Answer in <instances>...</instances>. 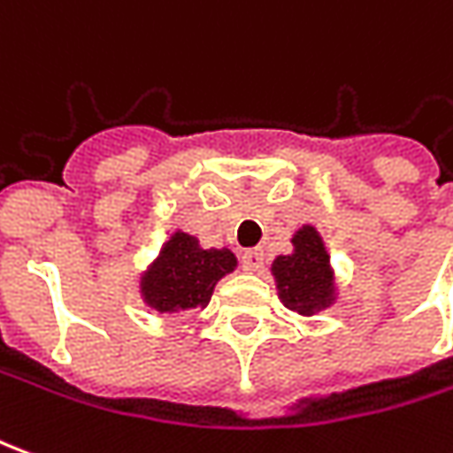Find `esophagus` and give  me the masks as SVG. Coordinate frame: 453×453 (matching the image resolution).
<instances>
[{
	"mask_svg": "<svg viewBox=\"0 0 453 453\" xmlns=\"http://www.w3.org/2000/svg\"><path fill=\"white\" fill-rule=\"evenodd\" d=\"M242 267L248 270V273H260L263 265H265V252L260 250V248H252V250L242 252Z\"/></svg>",
	"mask_w": 453,
	"mask_h": 453,
	"instance_id": "34e87169",
	"label": "esophagus"
}]
</instances>
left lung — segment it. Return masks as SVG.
Masks as SVG:
<instances>
[{
  "instance_id": "left-lung-1",
  "label": "left lung",
  "mask_w": 453,
  "mask_h": 453,
  "mask_svg": "<svg viewBox=\"0 0 453 453\" xmlns=\"http://www.w3.org/2000/svg\"><path fill=\"white\" fill-rule=\"evenodd\" d=\"M295 252L280 255L273 263L280 300L300 315H315L334 297L330 257L315 227L304 226L292 238Z\"/></svg>"
}]
</instances>
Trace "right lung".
I'll use <instances>...</instances> for the list:
<instances>
[{
	"mask_svg": "<svg viewBox=\"0 0 453 453\" xmlns=\"http://www.w3.org/2000/svg\"><path fill=\"white\" fill-rule=\"evenodd\" d=\"M230 250H203L188 233H175L163 245L158 260L141 280L143 300L161 315L205 307L211 303L215 282L235 270Z\"/></svg>",
	"mask_w": 453,
	"mask_h": 453,
	"instance_id": "obj_1",
	"label": "right lung"
}]
</instances>
